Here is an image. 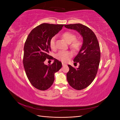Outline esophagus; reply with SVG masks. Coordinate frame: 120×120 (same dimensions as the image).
<instances>
[{"label": "esophagus", "instance_id": "obj_1", "mask_svg": "<svg viewBox=\"0 0 120 120\" xmlns=\"http://www.w3.org/2000/svg\"><path fill=\"white\" fill-rule=\"evenodd\" d=\"M66 65H67V64H64V63H62V66H66Z\"/></svg>", "mask_w": 120, "mask_h": 120}]
</instances>
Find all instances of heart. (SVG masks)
I'll list each match as a JSON object with an SVG mask.
<instances>
[{"instance_id":"heart-1","label":"heart","mask_w":120,"mask_h":120,"mask_svg":"<svg viewBox=\"0 0 120 120\" xmlns=\"http://www.w3.org/2000/svg\"><path fill=\"white\" fill-rule=\"evenodd\" d=\"M62 38L69 43L70 47L74 52H78L80 49L82 45V41L81 39L76 38V35L70 31L65 32L62 34ZM56 38L53 37L50 40V46L52 49L56 48ZM72 56V53L70 51H60L56 54V58L63 62H66Z\"/></svg>"}]
</instances>
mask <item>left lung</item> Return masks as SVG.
<instances>
[{"instance_id":"8db88e82","label":"left lung","mask_w":120,"mask_h":120,"mask_svg":"<svg viewBox=\"0 0 120 120\" xmlns=\"http://www.w3.org/2000/svg\"><path fill=\"white\" fill-rule=\"evenodd\" d=\"M67 28L78 31L82 37L83 43L74 61L79 63L77 68L68 64L67 81L72 88L81 90L88 87L97 75L101 58L100 48L96 35L90 28L80 23L64 25Z\"/></svg>"}]
</instances>
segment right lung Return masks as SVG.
Wrapping results in <instances>:
<instances>
[{"label":"right lung","instance_id":"1","mask_svg":"<svg viewBox=\"0 0 120 120\" xmlns=\"http://www.w3.org/2000/svg\"><path fill=\"white\" fill-rule=\"evenodd\" d=\"M64 24L42 23L32 30L24 46L23 64L27 77L34 88L45 90L52 86L54 75L62 67L61 63L49 54L51 50L50 40L60 30ZM53 59L48 66L44 64L46 59Z\"/></svg>","mask_w":120,"mask_h":120}]
</instances>
